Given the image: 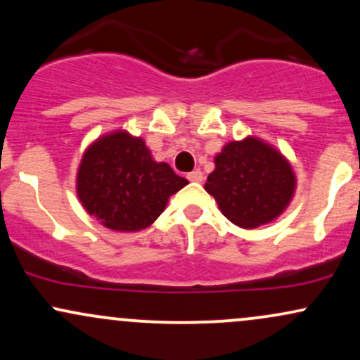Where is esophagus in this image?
<instances>
[{
  "mask_svg": "<svg viewBox=\"0 0 360 360\" xmlns=\"http://www.w3.org/2000/svg\"><path fill=\"white\" fill-rule=\"evenodd\" d=\"M188 179L191 181V183H201V181H203V172H201L200 169H196V171L189 172Z\"/></svg>",
  "mask_w": 360,
  "mask_h": 360,
  "instance_id": "obj_1",
  "label": "esophagus"
}]
</instances>
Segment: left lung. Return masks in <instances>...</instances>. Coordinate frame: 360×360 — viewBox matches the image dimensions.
<instances>
[{
    "label": "left lung",
    "instance_id": "obj_1",
    "mask_svg": "<svg viewBox=\"0 0 360 360\" xmlns=\"http://www.w3.org/2000/svg\"><path fill=\"white\" fill-rule=\"evenodd\" d=\"M296 179L289 162L262 140L230 142L214 157L205 189L218 208L242 229L269 223L291 201Z\"/></svg>",
    "mask_w": 360,
    "mask_h": 360
}]
</instances>
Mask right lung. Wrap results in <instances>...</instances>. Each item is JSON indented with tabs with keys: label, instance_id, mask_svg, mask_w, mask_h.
Returning a JSON list of instances; mask_svg holds the SVG:
<instances>
[{
	"label": "right lung",
	"instance_id": "add662e5",
	"mask_svg": "<svg viewBox=\"0 0 360 360\" xmlns=\"http://www.w3.org/2000/svg\"><path fill=\"white\" fill-rule=\"evenodd\" d=\"M186 184L169 164L152 159L142 139L127 131L96 140L77 171V196L86 212L118 232L147 229Z\"/></svg>",
	"mask_w": 360,
	"mask_h": 360
}]
</instances>
